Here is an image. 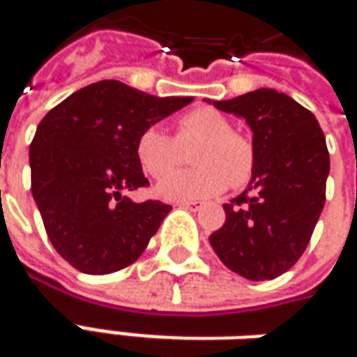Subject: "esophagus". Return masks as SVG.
<instances>
[{"instance_id": "obj_1", "label": "esophagus", "mask_w": 357, "mask_h": 357, "mask_svg": "<svg viewBox=\"0 0 357 357\" xmlns=\"http://www.w3.org/2000/svg\"><path fill=\"white\" fill-rule=\"evenodd\" d=\"M179 208H185V210H191V212H199V210H202V202L199 201H183V202H178Z\"/></svg>"}]
</instances>
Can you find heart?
Instances as JSON below:
<instances>
[{
    "mask_svg": "<svg viewBox=\"0 0 357 357\" xmlns=\"http://www.w3.org/2000/svg\"><path fill=\"white\" fill-rule=\"evenodd\" d=\"M201 142L194 153L193 171L169 172L178 163L181 147ZM135 158L151 178H163L156 195L166 201H199L224 193L227 185L245 187L256 168V149L247 135L233 132L222 112L201 107L185 112L176 124V137L149 126L137 135Z\"/></svg>",
    "mask_w": 357,
    "mask_h": 357,
    "instance_id": "obj_1",
    "label": "heart"
}]
</instances>
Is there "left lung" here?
<instances>
[{
  "label": "left lung",
  "instance_id": "1",
  "mask_svg": "<svg viewBox=\"0 0 357 357\" xmlns=\"http://www.w3.org/2000/svg\"><path fill=\"white\" fill-rule=\"evenodd\" d=\"M214 107L247 120L256 168L248 187L224 204L225 224L210 245L250 281L283 275L298 262L325 204L329 151L319 122L275 89H256Z\"/></svg>",
  "mask_w": 357,
  "mask_h": 357
}]
</instances>
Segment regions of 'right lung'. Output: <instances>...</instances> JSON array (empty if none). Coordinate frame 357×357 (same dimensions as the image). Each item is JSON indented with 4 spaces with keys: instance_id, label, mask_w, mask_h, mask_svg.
<instances>
[{
    "instance_id": "1",
    "label": "right lung",
    "mask_w": 357,
    "mask_h": 357,
    "mask_svg": "<svg viewBox=\"0 0 357 357\" xmlns=\"http://www.w3.org/2000/svg\"><path fill=\"white\" fill-rule=\"evenodd\" d=\"M191 101L101 80L43 116L30 143L32 195L51 245L73 268L105 275L143 255L172 206L126 197L149 185L135 141Z\"/></svg>"
}]
</instances>
